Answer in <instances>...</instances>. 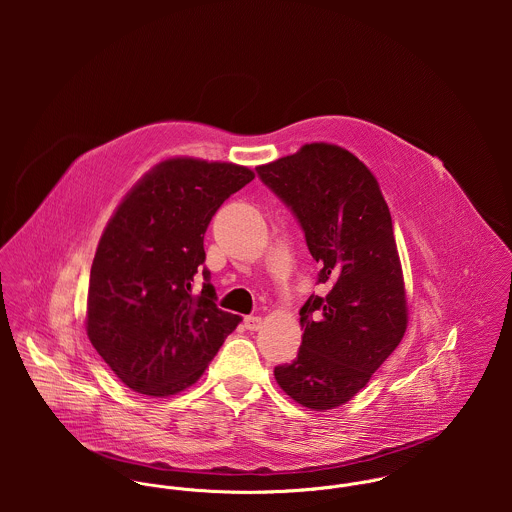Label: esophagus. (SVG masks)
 Wrapping results in <instances>:
<instances>
[{
    "mask_svg": "<svg viewBox=\"0 0 512 512\" xmlns=\"http://www.w3.org/2000/svg\"><path fill=\"white\" fill-rule=\"evenodd\" d=\"M242 323H244V327H246L248 331H258V329L262 327V317H258V315H246Z\"/></svg>",
    "mask_w": 512,
    "mask_h": 512,
    "instance_id": "1",
    "label": "esophagus"
}]
</instances>
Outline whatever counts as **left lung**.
<instances>
[{"instance_id": "8db88e82", "label": "left lung", "mask_w": 512, "mask_h": 512, "mask_svg": "<svg viewBox=\"0 0 512 512\" xmlns=\"http://www.w3.org/2000/svg\"><path fill=\"white\" fill-rule=\"evenodd\" d=\"M256 171L301 224L327 290L299 309L297 359L274 376L297 404L331 410L365 388L408 327L390 211L365 163L333 144H305Z\"/></svg>"}]
</instances>
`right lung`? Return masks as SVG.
Segmentation results:
<instances>
[{"mask_svg": "<svg viewBox=\"0 0 512 512\" xmlns=\"http://www.w3.org/2000/svg\"><path fill=\"white\" fill-rule=\"evenodd\" d=\"M254 179L234 163L165 159L118 205L90 268L86 333L134 392L171 396L199 380L240 317L219 309L203 238L220 205Z\"/></svg>", "mask_w": 512, "mask_h": 512, "instance_id": "1", "label": "right lung"}]
</instances>
